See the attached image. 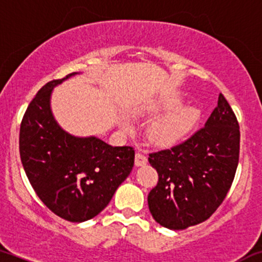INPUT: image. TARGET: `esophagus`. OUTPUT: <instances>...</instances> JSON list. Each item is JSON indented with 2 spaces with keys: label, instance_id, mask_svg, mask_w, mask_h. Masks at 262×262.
<instances>
[{
  "label": "esophagus",
  "instance_id": "34e87169",
  "mask_svg": "<svg viewBox=\"0 0 262 262\" xmlns=\"http://www.w3.org/2000/svg\"><path fill=\"white\" fill-rule=\"evenodd\" d=\"M146 162H148V159H146V157L144 154H142V153H137L136 154V165L137 166L145 165Z\"/></svg>",
  "mask_w": 262,
  "mask_h": 262
}]
</instances>
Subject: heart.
I'll use <instances>...</instances> for the list:
<instances>
[{"instance_id":"b5f03b06","label":"heart","mask_w":262,"mask_h":262,"mask_svg":"<svg viewBox=\"0 0 262 262\" xmlns=\"http://www.w3.org/2000/svg\"><path fill=\"white\" fill-rule=\"evenodd\" d=\"M180 104L178 99H171L162 105L165 111H170ZM199 118V112L191 107H183L170 112L154 122L148 129V137L151 142L157 144H171L178 142L185 136L194 126ZM123 126L125 129H132V124L128 119L123 120Z\"/></svg>"}]
</instances>
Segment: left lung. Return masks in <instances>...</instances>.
<instances>
[{"instance_id": "8db88e82", "label": "left lung", "mask_w": 262, "mask_h": 262, "mask_svg": "<svg viewBox=\"0 0 262 262\" xmlns=\"http://www.w3.org/2000/svg\"><path fill=\"white\" fill-rule=\"evenodd\" d=\"M240 126L220 93L205 125L179 144L149 154L158 184L148 195L158 224L171 230L198 225L216 211L234 182Z\"/></svg>"}]
</instances>
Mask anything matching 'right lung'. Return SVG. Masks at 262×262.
<instances>
[{
  "mask_svg": "<svg viewBox=\"0 0 262 262\" xmlns=\"http://www.w3.org/2000/svg\"><path fill=\"white\" fill-rule=\"evenodd\" d=\"M74 74L51 80L31 100L19 128V155L43 204L62 219L82 223L108 205L130 174L136 153L133 146L71 136L54 120L52 89Z\"/></svg>",
  "mask_w": 262,
  "mask_h": 262,
  "instance_id": "1",
  "label": "right lung"
}]
</instances>
